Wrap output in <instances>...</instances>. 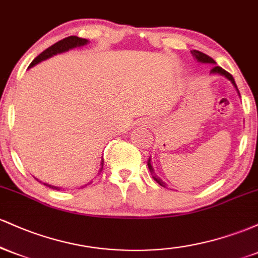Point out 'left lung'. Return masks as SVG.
I'll return each mask as SVG.
<instances>
[{"label":"left lung","instance_id":"8db88e82","mask_svg":"<svg viewBox=\"0 0 258 258\" xmlns=\"http://www.w3.org/2000/svg\"><path fill=\"white\" fill-rule=\"evenodd\" d=\"M191 54H193L194 57H195V59H197L198 61H200V63H206V64H207V63H209V64H216V61L214 60V59H212L211 57H209V55L205 54V53H203V52L195 51V49H194V51H191ZM210 74H218V75H222V76H224V78H227L228 80H229L230 82H232L234 87L236 88V91H238V87H236V85H235V81H234L233 76L230 75V74L228 73V72H226V70H224V69H222L221 67H218V65H215V67L212 68V69H211V72H210ZM238 93H239V91H238ZM239 96H240V94H239ZM148 167H149L150 172H152V174H153V178L155 179L156 182H158L160 185H161V186H164V188H166V184H165V183L162 182V180L160 179L159 177L156 176L155 173H154L153 166H152V164H150V159L148 160Z\"/></svg>","mask_w":258,"mask_h":258}]
</instances>
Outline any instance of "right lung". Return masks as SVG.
<instances>
[{
    "label": "right lung",
    "instance_id": "right-lung-1",
    "mask_svg": "<svg viewBox=\"0 0 258 258\" xmlns=\"http://www.w3.org/2000/svg\"><path fill=\"white\" fill-rule=\"evenodd\" d=\"M87 43H88V40H86V38H81V37H78V36L65 37V38H63V40L58 41L57 43L52 44V46L48 47V48H47V49H44V51L41 53V54H38L37 57L31 61L30 67H29V68L34 67V65L38 64V63H40V61L46 60V59L51 58V57H53V55L59 54V53L67 52V51H69V49L75 48V47L85 46V44H87ZM103 164H104V161H103V159H102V162H100V166H102V167H100L99 172L103 170ZM90 183H87V184H86V185H88V184H90ZM43 184L47 185V186H49V188L57 189V190H59V189H60V188H58V186H53L51 184H47V183H43ZM86 185H84V186H86ZM81 188H82V186H81Z\"/></svg>",
    "mask_w": 258,
    "mask_h": 258
}]
</instances>
